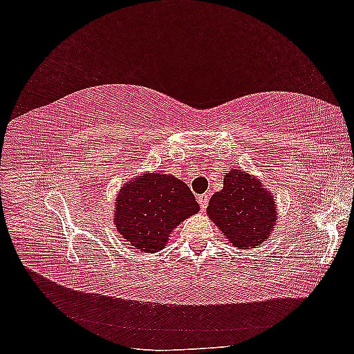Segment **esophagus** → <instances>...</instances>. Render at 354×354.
Returning a JSON list of instances; mask_svg holds the SVG:
<instances>
[{"label": "esophagus", "instance_id": "esophagus-1", "mask_svg": "<svg viewBox=\"0 0 354 354\" xmlns=\"http://www.w3.org/2000/svg\"><path fill=\"white\" fill-rule=\"evenodd\" d=\"M208 201H209V195L208 194H203L198 196V202H199V207L201 209H205L208 205Z\"/></svg>", "mask_w": 354, "mask_h": 354}]
</instances>
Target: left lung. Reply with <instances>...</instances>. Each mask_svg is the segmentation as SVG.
Instances as JSON below:
<instances>
[{"label": "left lung", "instance_id": "1", "mask_svg": "<svg viewBox=\"0 0 354 354\" xmlns=\"http://www.w3.org/2000/svg\"><path fill=\"white\" fill-rule=\"evenodd\" d=\"M207 212L224 238L239 250L264 243L277 218L270 192L238 168L224 176L223 190L211 196Z\"/></svg>", "mask_w": 354, "mask_h": 354}]
</instances>
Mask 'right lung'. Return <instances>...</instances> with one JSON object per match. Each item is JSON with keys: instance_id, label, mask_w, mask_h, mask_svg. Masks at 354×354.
<instances>
[{"instance_id": "add662e5", "label": "right lung", "mask_w": 354, "mask_h": 354, "mask_svg": "<svg viewBox=\"0 0 354 354\" xmlns=\"http://www.w3.org/2000/svg\"><path fill=\"white\" fill-rule=\"evenodd\" d=\"M115 227L128 245L142 252H156L178 224L199 211L189 186L174 176L147 173L120 189Z\"/></svg>"}]
</instances>
